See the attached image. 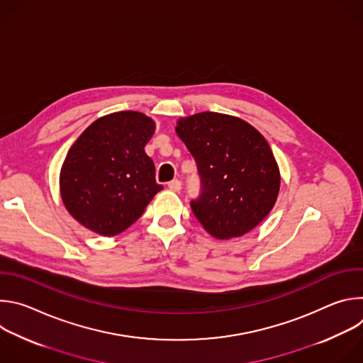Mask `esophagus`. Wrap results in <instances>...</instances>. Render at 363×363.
Returning a JSON list of instances; mask_svg holds the SVG:
<instances>
[{
	"label": "esophagus",
	"instance_id": "esophagus-1",
	"mask_svg": "<svg viewBox=\"0 0 363 363\" xmlns=\"http://www.w3.org/2000/svg\"><path fill=\"white\" fill-rule=\"evenodd\" d=\"M181 186H182V184H181L179 179H172V181L168 184V188H169L171 191H174V192L181 191Z\"/></svg>",
	"mask_w": 363,
	"mask_h": 363
}]
</instances>
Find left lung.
<instances>
[{
    "label": "left lung",
    "mask_w": 363,
    "mask_h": 363,
    "mask_svg": "<svg viewBox=\"0 0 363 363\" xmlns=\"http://www.w3.org/2000/svg\"><path fill=\"white\" fill-rule=\"evenodd\" d=\"M177 135L195 160L201 192L196 220L217 238L240 237L272 211L280 172L270 145L247 122L216 112L178 121Z\"/></svg>",
    "instance_id": "left-lung-1"
}]
</instances>
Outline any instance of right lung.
Returning <instances> with one entry per match:
<instances>
[{
	"label": "right lung",
	"mask_w": 363,
	"mask_h": 363,
	"mask_svg": "<svg viewBox=\"0 0 363 363\" xmlns=\"http://www.w3.org/2000/svg\"><path fill=\"white\" fill-rule=\"evenodd\" d=\"M153 132L152 119L125 111L97 119L76 139L62 167L60 189L67 211L82 225L116 235L164 188L143 149Z\"/></svg>",
	"instance_id": "obj_1"
}]
</instances>
